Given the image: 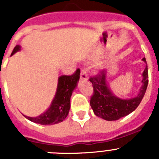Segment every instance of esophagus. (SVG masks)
Wrapping results in <instances>:
<instances>
[{
  "label": "esophagus",
  "mask_w": 159,
  "mask_h": 159,
  "mask_svg": "<svg viewBox=\"0 0 159 159\" xmlns=\"http://www.w3.org/2000/svg\"><path fill=\"white\" fill-rule=\"evenodd\" d=\"M80 79L82 80H88V74H87L86 69H82L80 74Z\"/></svg>",
  "instance_id": "34e87169"
}]
</instances>
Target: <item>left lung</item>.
Here are the masks:
<instances>
[{
  "label": "left lung",
  "instance_id": "left-lung-1",
  "mask_svg": "<svg viewBox=\"0 0 159 159\" xmlns=\"http://www.w3.org/2000/svg\"><path fill=\"white\" fill-rule=\"evenodd\" d=\"M143 61L147 64L145 58L143 59ZM142 75V86L139 94L130 99H121L114 95L107 82V76L104 71H101L99 75L91 77L89 80L93 85L94 93L90 104L95 116L107 121H115L134 111L140 104L147 91L148 84L147 64Z\"/></svg>",
  "mask_w": 159,
  "mask_h": 159
}]
</instances>
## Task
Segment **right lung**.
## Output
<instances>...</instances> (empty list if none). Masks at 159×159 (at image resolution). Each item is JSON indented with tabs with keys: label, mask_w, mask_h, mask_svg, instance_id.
Listing matches in <instances>:
<instances>
[{
	"label": "right lung",
	"mask_w": 159,
	"mask_h": 159,
	"mask_svg": "<svg viewBox=\"0 0 159 159\" xmlns=\"http://www.w3.org/2000/svg\"><path fill=\"white\" fill-rule=\"evenodd\" d=\"M20 51V46L16 45L11 56ZM80 70L77 69L71 75H61L58 78L57 92L52 103L46 111L37 117L25 116L29 120L41 125H53L64 121L68 115L71 107V94L80 80Z\"/></svg>",
	"instance_id": "obj_1"
}]
</instances>
